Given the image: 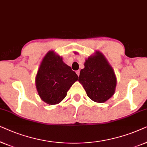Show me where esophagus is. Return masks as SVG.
<instances>
[{"label":"esophagus","mask_w":147,"mask_h":147,"mask_svg":"<svg viewBox=\"0 0 147 147\" xmlns=\"http://www.w3.org/2000/svg\"><path fill=\"white\" fill-rule=\"evenodd\" d=\"M76 73H77V75L78 76H79V75H80V70H77V71H76Z\"/></svg>","instance_id":"esophagus-1"}]
</instances>
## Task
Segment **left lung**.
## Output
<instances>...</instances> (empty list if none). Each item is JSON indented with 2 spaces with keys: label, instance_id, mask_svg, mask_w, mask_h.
I'll use <instances>...</instances> for the list:
<instances>
[{
  "label": "left lung",
  "instance_id": "left-lung-1",
  "mask_svg": "<svg viewBox=\"0 0 147 147\" xmlns=\"http://www.w3.org/2000/svg\"><path fill=\"white\" fill-rule=\"evenodd\" d=\"M77 54V52H75ZM79 81L87 96L97 103H104L113 96L117 85L116 76L105 56L95 51L85 60Z\"/></svg>",
  "mask_w": 147,
  "mask_h": 147
}]
</instances>
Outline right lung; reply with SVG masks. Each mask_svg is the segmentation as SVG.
Segmentation results:
<instances>
[{
    "label": "right lung",
    "mask_w": 147,
    "mask_h": 147,
    "mask_svg": "<svg viewBox=\"0 0 147 147\" xmlns=\"http://www.w3.org/2000/svg\"><path fill=\"white\" fill-rule=\"evenodd\" d=\"M79 77L66 64L62 58L50 50L43 58L36 76V87L39 96L49 105H56L66 96Z\"/></svg>",
    "instance_id": "add662e5"
}]
</instances>
